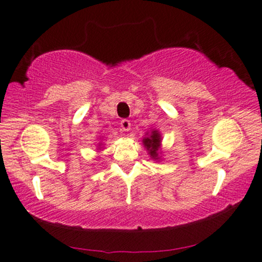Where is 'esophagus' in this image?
Returning a JSON list of instances; mask_svg holds the SVG:
<instances>
[{
  "label": "esophagus",
  "instance_id": "obj_1",
  "mask_svg": "<svg viewBox=\"0 0 262 262\" xmlns=\"http://www.w3.org/2000/svg\"><path fill=\"white\" fill-rule=\"evenodd\" d=\"M121 128L123 129L124 132H127V130H129V129H130V121H128V120H122L121 121Z\"/></svg>",
  "mask_w": 262,
  "mask_h": 262
}]
</instances>
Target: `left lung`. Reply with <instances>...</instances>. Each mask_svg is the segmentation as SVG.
Wrapping results in <instances>:
<instances>
[{
	"mask_svg": "<svg viewBox=\"0 0 262 262\" xmlns=\"http://www.w3.org/2000/svg\"><path fill=\"white\" fill-rule=\"evenodd\" d=\"M144 144L147 150L150 151L151 157L155 158V160H158V148H160L161 145V137L160 134H158V132H152L150 137L144 139Z\"/></svg>",
	"mask_w": 262,
	"mask_h": 262,
	"instance_id": "8db88e82",
	"label": "left lung"
}]
</instances>
